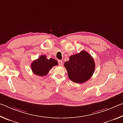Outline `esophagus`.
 <instances>
[{
  "instance_id": "34e87169",
  "label": "esophagus",
  "mask_w": 123,
  "mask_h": 123,
  "mask_svg": "<svg viewBox=\"0 0 123 123\" xmlns=\"http://www.w3.org/2000/svg\"><path fill=\"white\" fill-rule=\"evenodd\" d=\"M58 63H59V64L60 66H62V64H63V62H62L61 60H59V61H58Z\"/></svg>"
}]
</instances>
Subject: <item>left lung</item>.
<instances>
[{"label":"left lung","mask_w":123,"mask_h":123,"mask_svg":"<svg viewBox=\"0 0 123 123\" xmlns=\"http://www.w3.org/2000/svg\"><path fill=\"white\" fill-rule=\"evenodd\" d=\"M64 66L70 80L75 83H83L91 78L95 69L93 57L86 51L70 56L69 61L64 62Z\"/></svg>","instance_id":"left-lung-1"}]
</instances>
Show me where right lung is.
I'll return each instance as SVG.
<instances>
[{
	"instance_id": "1",
	"label": "right lung",
	"mask_w": 123,
	"mask_h": 123,
	"mask_svg": "<svg viewBox=\"0 0 123 123\" xmlns=\"http://www.w3.org/2000/svg\"><path fill=\"white\" fill-rule=\"evenodd\" d=\"M57 65L58 62L56 60L51 58L48 59L45 55H42L32 62L31 68L35 74L42 76L46 75L53 67Z\"/></svg>"
}]
</instances>
